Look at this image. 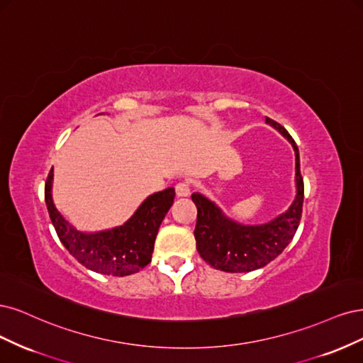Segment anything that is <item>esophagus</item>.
<instances>
[{
    "label": "esophagus",
    "mask_w": 363,
    "mask_h": 363,
    "mask_svg": "<svg viewBox=\"0 0 363 363\" xmlns=\"http://www.w3.org/2000/svg\"><path fill=\"white\" fill-rule=\"evenodd\" d=\"M174 190H177V196L178 197H189L190 196V185L189 182H179L174 186Z\"/></svg>",
    "instance_id": "obj_1"
}]
</instances>
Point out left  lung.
I'll return each instance as SVG.
<instances>
[{"mask_svg": "<svg viewBox=\"0 0 363 363\" xmlns=\"http://www.w3.org/2000/svg\"><path fill=\"white\" fill-rule=\"evenodd\" d=\"M265 122L282 134L296 154V197L285 213L262 225H242L229 218L216 202L201 193H193L197 206L194 229L196 247L202 259L217 270L249 273L276 259L294 238L303 208L305 186L300 174L298 147L285 128L265 118Z\"/></svg>", "mask_w": 363, "mask_h": 363, "instance_id": "left-lung-1", "label": "left lung"}]
</instances>
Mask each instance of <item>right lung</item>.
Returning <instances> with one entry per match:
<instances>
[{"label": "right lung", "instance_id": "obj_1", "mask_svg": "<svg viewBox=\"0 0 363 363\" xmlns=\"http://www.w3.org/2000/svg\"><path fill=\"white\" fill-rule=\"evenodd\" d=\"M54 170L45 184V202L58 238L74 258L91 272L130 276L145 268L154 252L161 221L173 205L174 189L147 196L123 225L98 232H83L62 216L52 201Z\"/></svg>", "mask_w": 363, "mask_h": 363}]
</instances>
